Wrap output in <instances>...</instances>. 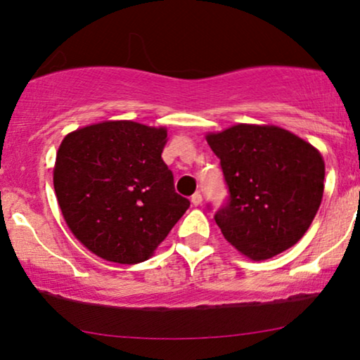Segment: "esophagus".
<instances>
[{
	"label": "esophagus",
	"instance_id": "1",
	"mask_svg": "<svg viewBox=\"0 0 360 360\" xmlns=\"http://www.w3.org/2000/svg\"><path fill=\"white\" fill-rule=\"evenodd\" d=\"M201 201H203V196H201L200 191H196V193L191 195V203H193V206H200Z\"/></svg>",
	"mask_w": 360,
	"mask_h": 360
}]
</instances>
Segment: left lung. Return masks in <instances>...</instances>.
<instances>
[{
  "label": "left lung",
  "instance_id": "obj_1",
  "mask_svg": "<svg viewBox=\"0 0 360 360\" xmlns=\"http://www.w3.org/2000/svg\"><path fill=\"white\" fill-rule=\"evenodd\" d=\"M206 141L229 188L228 203L214 214L224 239L252 260L297 244L323 200L324 160L316 147L270 124H236Z\"/></svg>",
  "mask_w": 360,
  "mask_h": 360
}]
</instances>
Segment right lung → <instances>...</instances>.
Wrapping results in <instances>:
<instances>
[{
  "instance_id": "1",
  "label": "right lung",
  "mask_w": 360,
  "mask_h": 360,
  "mask_svg": "<svg viewBox=\"0 0 360 360\" xmlns=\"http://www.w3.org/2000/svg\"><path fill=\"white\" fill-rule=\"evenodd\" d=\"M165 127L103 121L63 137L53 188L73 236L98 257L139 264L154 254L190 201L162 160Z\"/></svg>"
}]
</instances>
